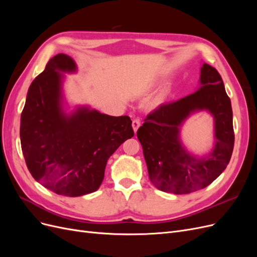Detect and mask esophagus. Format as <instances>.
<instances>
[{
  "mask_svg": "<svg viewBox=\"0 0 257 257\" xmlns=\"http://www.w3.org/2000/svg\"><path fill=\"white\" fill-rule=\"evenodd\" d=\"M132 125H133V130H134V132L136 133L137 130L139 128V126L142 125V121H141V119H139V118L134 119V120H133V122H132Z\"/></svg>",
  "mask_w": 257,
  "mask_h": 257,
  "instance_id": "obj_1",
  "label": "esophagus"
}]
</instances>
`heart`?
<instances>
[{"mask_svg":"<svg viewBox=\"0 0 257 257\" xmlns=\"http://www.w3.org/2000/svg\"><path fill=\"white\" fill-rule=\"evenodd\" d=\"M161 100H162V97H159V98H157V99H155V103H160L161 102Z\"/></svg>","mask_w":257,"mask_h":257,"instance_id":"heart-1","label":"heart"}]
</instances>
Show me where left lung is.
Listing matches in <instances>:
<instances>
[{
	"label": "left lung",
	"mask_w": 257,
	"mask_h": 257,
	"mask_svg": "<svg viewBox=\"0 0 257 257\" xmlns=\"http://www.w3.org/2000/svg\"><path fill=\"white\" fill-rule=\"evenodd\" d=\"M199 83V90L148 114L137 131L150 180L163 192L189 194L204 189L223 173L231 158L235 143L232 110L222 77L204 63ZM199 110L214 115L216 138L215 149L200 159L186 152L178 137L182 122Z\"/></svg>",
	"instance_id": "8db88e82"
}]
</instances>
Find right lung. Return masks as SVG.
<instances>
[{
    "instance_id": "add662e5",
    "label": "right lung",
    "mask_w": 257,
    "mask_h": 257,
    "mask_svg": "<svg viewBox=\"0 0 257 257\" xmlns=\"http://www.w3.org/2000/svg\"><path fill=\"white\" fill-rule=\"evenodd\" d=\"M76 71L74 60L54 56L31 83L20 121V141L29 172L59 195L77 197L95 192L107 161L134 136L130 116H112L80 107L62 109L60 72Z\"/></svg>"
}]
</instances>
